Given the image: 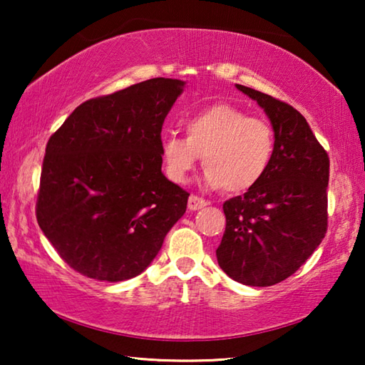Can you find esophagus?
<instances>
[{"mask_svg":"<svg viewBox=\"0 0 365 365\" xmlns=\"http://www.w3.org/2000/svg\"><path fill=\"white\" fill-rule=\"evenodd\" d=\"M207 206V201L205 200V197H200L196 195H191L188 197V209H191V211H196V209H201Z\"/></svg>","mask_w":365,"mask_h":365,"instance_id":"1","label":"esophagus"}]
</instances>
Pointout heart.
Returning a JSON list of instances; mask_svg holds the SVG:
<instances>
[{"mask_svg": "<svg viewBox=\"0 0 365 365\" xmlns=\"http://www.w3.org/2000/svg\"><path fill=\"white\" fill-rule=\"evenodd\" d=\"M187 138L169 133L160 143L165 174L182 183L200 158L209 187L245 193L265 175L274 158L275 137L267 122L228 103L212 104L185 122Z\"/></svg>", "mask_w": 365, "mask_h": 365, "instance_id": "1", "label": "heart"}]
</instances>
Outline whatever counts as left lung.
Returning <instances> with one entry per match:
<instances>
[{"mask_svg": "<svg viewBox=\"0 0 365 365\" xmlns=\"http://www.w3.org/2000/svg\"><path fill=\"white\" fill-rule=\"evenodd\" d=\"M237 88L269 115L275 150L259 183L224 202L227 224L215 255L235 282L270 287L293 275L322 243L330 159L299 110L248 86Z\"/></svg>", "mask_w": 365, "mask_h": 365, "instance_id": "left-lung-1", "label": "left lung"}]
</instances>
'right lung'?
<instances>
[{"label": "right lung", "instance_id": "1", "mask_svg": "<svg viewBox=\"0 0 365 365\" xmlns=\"http://www.w3.org/2000/svg\"><path fill=\"white\" fill-rule=\"evenodd\" d=\"M182 80L150 78L76 108L46 143L36 222L59 257L104 282L140 275L187 211L160 172V132Z\"/></svg>", "mask_w": 365, "mask_h": 365}]
</instances>
